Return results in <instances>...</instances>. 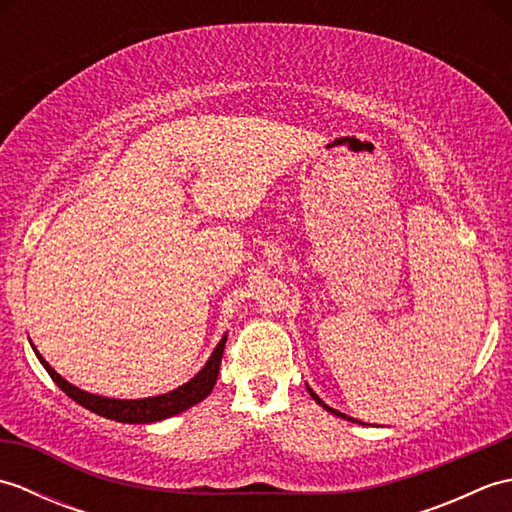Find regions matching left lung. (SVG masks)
Here are the masks:
<instances>
[{
  "instance_id": "1",
  "label": "left lung",
  "mask_w": 512,
  "mask_h": 512,
  "mask_svg": "<svg viewBox=\"0 0 512 512\" xmlns=\"http://www.w3.org/2000/svg\"><path fill=\"white\" fill-rule=\"evenodd\" d=\"M308 391H310V396H312L314 400H317V402H319V405H321L323 409H328V411H332V413H334V416H339V418H347V416H345V413H341V411H336V409H332V407H328V405H323V400H321V398H319L317 394H314V391H312L310 387H308ZM347 420H352V418H347ZM352 422H354V420H352Z\"/></svg>"
}]
</instances>
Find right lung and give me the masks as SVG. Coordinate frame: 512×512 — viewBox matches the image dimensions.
<instances>
[{
  "label": "right lung",
  "mask_w": 512,
  "mask_h": 512,
  "mask_svg": "<svg viewBox=\"0 0 512 512\" xmlns=\"http://www.w3.org/2000/svg\"><path fill=\"white\" fill-rule=\"evenodd\" d=\"M224 345H226V336L220 343H217L211 358L202 367V372L195 374L187 385L173 389V391H169V394L143 398V400H114V398L88 394V391L70 385L68 380H63L46 361H43L37 350H35V354L39 356L41 365L46 367V372L50 374L54 383H57L61 387V391H65V394H68L74 402H79L81 407L99 413V416L110 418V420L129 422V424H145V422H158V420L176 416V413L187 411L189 407L198 405V402H202L206 396H209L215 387L217 374H220Z\"/></svg>",
  "instance_id": "add662e5"
}]
</instances>
